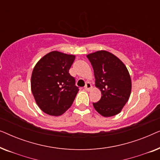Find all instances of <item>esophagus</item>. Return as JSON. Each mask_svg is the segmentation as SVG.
Wrapping results in <instances>:
<instances>
[{
	"label": "esophagus",
	"instance_id": "obj_1",
	"mask_svg": "<svg viewBox=\"0 0 160 160\" xmlns=\"http://www.w3.org/2000/svg\"><path fill=\"white\" fill-rule=\"evenodd\" d=\"M92 84H90V83L87 82L86 85H85V87H84V89H86V90H87V91H89L92 89Z\"/></svg>",
	"mask_w": 160,
	"mask_h": 160
}]
</instances>
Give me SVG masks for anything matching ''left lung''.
Returning <instances> with one entry per match:
<instances>
[{"instance_id": "1", "label": "left lung", "mask_w": 160, "mask_h": 160, "mask_svg": "<svg viewBox=\"0 0 160 160\" xmlns=\"http://www.w3.org/2000/svg\"><path fill=\"white\" fill-rule=\"evenodd\" d=\"M92 65L95 86L101 91V98L93 106L105 117L119 113L131 92V78L123 62L113 54L98 51L87 56Z\"/></svg>"}]
</instances>
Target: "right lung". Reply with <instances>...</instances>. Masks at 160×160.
<instances>
[{"label": "right lung", "instance_id": "obj_1", "mask_svg": "<svg viewBox=\"0 0 160 160\" xmlns=\"http://www.w3.org/2000/svg\"><path fill=\"white\" fill-rule=\"evenodd\" d=\"M75 56L54 51L37 62L31 76V90L43 112L60 116L71 106L78 87L69 69Z\"/></svg>", "mask_w": 160, "mask_h": 160}]
</instances>
